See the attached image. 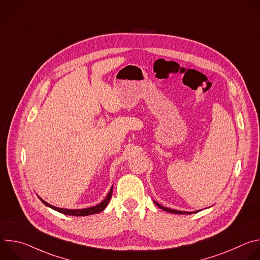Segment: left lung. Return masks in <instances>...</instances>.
Masks as SVG:
<instances>
[{"label": "left lung", "mask_w": 260, "mask_h": 260, "mask_svg": "<svg viewBox=\"0 0 260 260\" xmlns=\"http://www.w3.org/2000/svg\"><path fill=\"white\" fill-rule=\"evenodd\" d=\"M154 204H155L157 207H159L160 209H162V210H165V211H167V212H169V213H173V214H191V212H184V211H178V210H173V209L165 208V207H162L161 205H159V204L156 203V202H154ZM194 213H196V212H194Z\"/></svg>", "instance_id": "8db88e82"}]
</instances>
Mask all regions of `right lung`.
Instances as JSON below:
<instances>
[{
    "label": "right lung",
    "mask_w": 260,
    "mask_h": 260,
    "mask_svg": "<svg viewBox=\"0 0 260 260\" xmlns=\"http://www.w3.org/2000/svg\"><path fill=\"white\" fill-rule=\"evenodd\" d=\"M112 191H113V187H111L108 196L106 197V199L99 205L94 206V207H90V208H86V209H79V210H69V209H61V208H56V207H53L51 205H49L48 203L44 202L41 198H39L41 200V202L48 206L49 208L59 212V213H62V214H66V215H71V216H87V215H91V214H95V213H100L102 211H104V209L107 207V205L109 204L110 200H111V197H112Z\"/></svg>",
    "instance_id": "add662e5"
}]
</instances>
